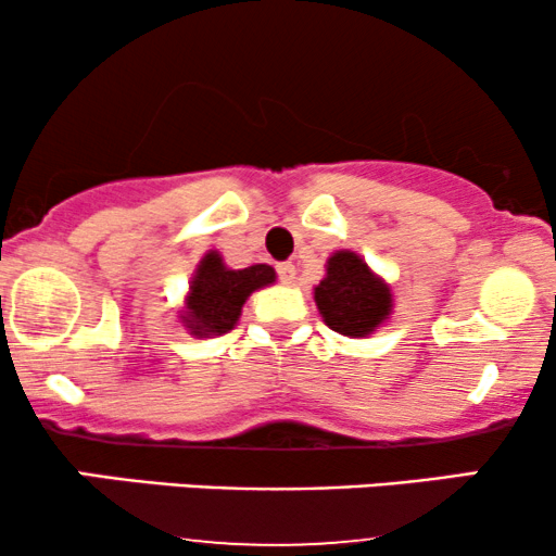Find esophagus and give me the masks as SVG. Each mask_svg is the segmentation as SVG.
Here are the masks:
<instances>
[{
    "instance_id": "34e87169",
    "label": "esophagus",
    "mask_w": 556,
    "mask_h": 556,
    "mask_svg": "<svg viewBox=\"0 0 556 556\" xmlns=\"http://www.w3.org/2000/svg\"><path fill=\"white\" fill-rule=\"evenodd\" d=\"M277 277L282 285H292L295 282V264L285 261V264H277Z\"/></svg>"
}]
</instances>
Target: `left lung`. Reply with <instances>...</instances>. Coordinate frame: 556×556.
Instances as JSON below:
<instances>
[{
  "label": "left lung",
  "instance_id": "obj_1",
  "mask_svg": "<svg viewBox=\"0 0 556 556\" xmlns=\"http://www.w3.org/2000/svg\"><path fill=\"white\" fill-rule=\"evenodd\" d=\"M314 298L327 327L348 337L371 334L392 308L389 287L350 251L329 258L327 277L316 287Z\"/></svg>",
  "mask_w": 556,
  "mask_h": 556
}]
</instances>
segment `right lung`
I'll return each instance as SVG.
<instances>
[{
	"instance_id": "obj_1",
	"label": "right lung",
	"mask_w": 556,
	"mask_h": 556,
	"mask_svg": "<svg viewBox=\"0 0 556 556\" xmlns=\"http://www.w3.org/2000/svg\"><path fill=\"white\" fill-rule=\"evenodd\" d=\"M271 282V266L256 264L248 269H227L219 253H206L190 285L185 324L193 329V334H225L238 321L248 295Z\"/></svg>"
}]
</instances>
